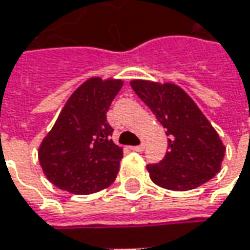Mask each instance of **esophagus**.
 Here are the masks:
<instances>
[{"label":"esophagus","mask_w":250,"mask_h":250,"mask_svg":"<svg viewBox=\"0 0 250 250\" xmlns=\"http://www.w3.org/2000/svg\"><path fill=\"white\" fill-rule=\"evenodd\" d=\"M144 149H145V144L137 145V146H131V151H135V152H142Z\"/></svg>","instance_id":"esophagus-1"}]
</instances>
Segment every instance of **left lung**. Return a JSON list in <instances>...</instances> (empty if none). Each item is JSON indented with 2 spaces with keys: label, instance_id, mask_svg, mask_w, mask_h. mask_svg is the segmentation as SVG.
Segmentation results:
<instances>
[{
  "label": "left lung",
  "instance_id": "1",
  "mask_svg": "<svg viewBox=\"0 0 250 250\" xmlns=\"http://www.w3.org/2000/svg\"><path fill=\"white\" fill-rule=\"evenodd\" d=\"M130 84L168 135L165 159L146 166L152 181L171 191H188L216 176L226 146L194 99L174 83L131 80Z\"/></svg>",
  "mask_w": 250,
  "mask_h": 250
}]
</instances>
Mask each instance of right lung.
<instances>
[{"instance_id":"right-lung-1","label":"right lung","mask_w":250,"mask_h":250,"mask_svg":"<svg viewBox=\"0 0 250 250\" xmlns=\"http://www.w3.org/2000/svg\"><path fill=\"white\" fill-rule=\"evenodd\" d=\"M123 85L120 79L90 77L66 101L39 148L44 174L59 189L88 195L116 180L123 148L110 140L106 112Z\"/></svg>"}]
</instances>
